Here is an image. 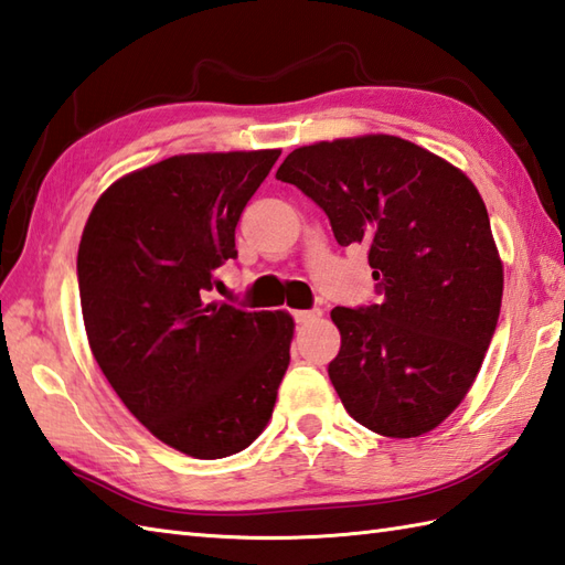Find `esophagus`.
I'll use <instances>...</instances> for the list:
<instances>
[{
  "instance_id": "1",
  "label": "esophagus",
  "mask_w": 565,
  "mask_h": 565,
  "mask_svg": "<svg viewBox=\"0 0 565 565\" xmlns=\"http://www.w3.org/2000/svg\"><path fill=\"white\" fill-rule=\"evenodd\" d=\"M322 318V310L320 308H313V310H296L294 313V320L298 322V326H308V322H316Z\"/></svg>"
}]
</instances>
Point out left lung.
<instances>
[{"label": "left lung", "instance_id": "obj_1", "mask_svg": "<svg viewBox=\"0 0 565 565\" xmlns=\"http://www.w3.org/2000/svg\"><path fill=\"white\" fill-rule=\"evenodd\" d=\"M313 199L342 247L364 243L379 303L332 308L328 366L344 411L383 437L447 419L483 364L502 264L486 203L463 172L395 136L294 150L276 172Z\"/></svg>", "mask_w": 565, "mask_h": 565}]
</instances>
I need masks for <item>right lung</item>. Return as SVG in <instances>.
Returning <instances> with one entry per match:
<instances>
[{"mask_svg":"<svg viewBox=\"0 0 565 565\" xmlns=\"http://www.w3.org/2000/svg\"><path fill=\"white\" fill-rule=\"evenodd\" d=\"M279 154H174L106 189L82 233L92 354L128 411L194 459L249 447L289 369V313L209 298L215 269L237 257L239 215Z\"/></svg>","mask_w":565,"mask_h":565,"instance_id":"1","label":"right lung"}]
</instances>
